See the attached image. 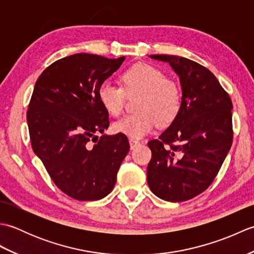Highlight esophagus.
Instances as JSON below:
<instances>
[{"instance_id":"esophagus-1","label":"esophagus","mask_w":254,"mask_h":254,"mask_svg":"<svg viewBox=\"0 0 254 254\" xmlns=\"http://www.w3.org/2000/svg\"><path fill=\"white\" fill-rule=\"evenodd\" d=\"M128 143H130V147H131V149H134V148L137 147L138 145H139V142L135 141V139H132V138L128 139Z\"/></svg>"}]
</instances>
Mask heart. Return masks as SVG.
<instances>
[{"mask_svg": "<svg viewBox=\"0 0 254 254\" xmlns=\"http://www.w3.org/2000/svg\"><path fill=\"white\" fill-rule=\"evenodd\" d=\"M123 88L105 80L98 88L102 108L112 117L123 112L126 93L141 94L135 115L127 116L113 124V131L132 139L148 135L160 124H169L177 118L182 104V91L175 80L167 78L160 68L148 63H137L121 74Z\"/></svg>", "mask_w": 254, "mask_h": 254, "instance_id": "1", "label": "heart"}]
</instances>
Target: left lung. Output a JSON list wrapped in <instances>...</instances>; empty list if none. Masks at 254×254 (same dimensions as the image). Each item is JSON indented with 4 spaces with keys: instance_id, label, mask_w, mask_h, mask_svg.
Wrapping results in <instances>:
<instances>
[{
    "instance_id": "8db88e82",
    "label": "left lung",
    "mask_w": 254,
    "mask_h": 254,
    "mask_svg": "<svg viewBox=\"0 0 254 254\" xmlns=\"http://www.w3.org/2000/svg\"><path fill=\"white\" fill-rule=\"evenodd\" d=\"M179 76L182 104L177 118L148 142L149 189L161 199L183 202L206 190L233 144V102L215 75L187 58L154 55ZM164 144H169L165 148Z\"/></svg>"
}]
</instances>
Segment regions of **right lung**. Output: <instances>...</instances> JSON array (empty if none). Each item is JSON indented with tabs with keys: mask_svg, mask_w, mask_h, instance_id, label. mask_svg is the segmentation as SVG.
<instances>
[{
	"mask_svg": "<svg viewBox=\"0 0 254 254\" xmlns=\"http://www.w3.org/2000/svg\"><path fill=\"white\" fill-rule=\"evenodd\" d=\"M124 59L89 53L60 59L41 73L32 91L27 111L32 149L56 186L78 201L107 196L130 150L123 134L97 136L109 127L98 88Z\"/></svg>",
	"mask_w": 254,
	"mask_h": 254,
	"instance_id": "add662e5",
	"label": "right lung"
}]
</instances>
